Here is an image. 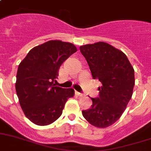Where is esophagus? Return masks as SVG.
Masks as SVG:
<instances>
[{"label": "esophagus", "instance_id": "obj_1", "mask_svg": "<svg viewBox=\"0 0 151 151\" xmlns=\"http://www.w3.org/2000/svg\"><path fill=\"white\" fill-rule=\"evenodd\" d=\"M75 93H76V95H78V96H79V97H82V96H83V94H82V93H80V92H78V91H76V92H75Z\"/></svg>", "mask_w": 151, "mask_h": 151}]
</instances>
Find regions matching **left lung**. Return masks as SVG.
<instances>
[{
	"mask_svg": "<svg viewBox=\"0 0 151 151\" xmlns=\"http://www.w3.org/2000/svg\"><path fill=\"white\" fill-rule=\"evenodd\" d=\"M94 79L101 82L99 97L91 99V109L82 115L91 125L105 128L122 115L131 100L134 86V70L127 56L105 42L79 47Z\"/></svg>",
	"mask_w": 151,
	"mask_h": 151,
	"instance_id": "8db88e82",
	"label": "left lung"
}]
</instances>
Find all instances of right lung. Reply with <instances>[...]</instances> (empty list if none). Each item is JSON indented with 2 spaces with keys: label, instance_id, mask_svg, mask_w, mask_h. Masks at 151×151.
I'll use <instances>...</instances> for the list:
<instances>
[{
  "label": "right lung",
  "instance_id": "obj_1",
  "mask_svg": "<svg viewBox=\"0 0 151 151\" xmlns=\"http://www.w3.org/2000/svg\"><path fill=\"white\" fill-rule=\"evenodd\" d=\"M77 51L74 44L50 40L29 50L19 64L15 88L24 114L37 125L53 123L61 116L65 104L75 95L73 88L55 86L59 69Z\"/></svg>",
  "mask_w": 151,
  "mask_h": 151
}]
</instances>
